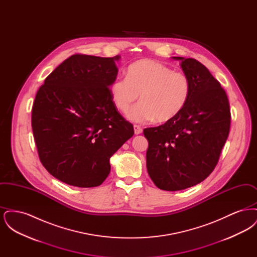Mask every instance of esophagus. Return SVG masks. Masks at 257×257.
I'll return each instance as SVG.
<instances>
[{
  "mask_svg": "<svg viewBox=\"0 0 257 257\" xmlns=\"http://www.w3.org/2000/svg\"><path fill=\"white\" fill-rule=\"evenodd\" d=\"M134 132L136 135H140L143 133V128L139 125H134Z\"/></svg>",
  "mask_w": 257,
  "mask_h": 257,
  "instance_id": "obj_1",
  "label": "esophagus"
}]
</instances>
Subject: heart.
<instances>
[{"label": "heart", "mask_w": 257, "mask_h": 257, "mask_svg": "<svg viewBox=\"0 0 257 257\" xmlns=\"http://www.w3.org/2000/svg\"><path fill=\"white\" fill-rule=\"evenodd\" d=\"M110 97L120 111H126L139 98L142 102L128 111L135 122L175 118L191 94V82L183 72L172 71L159 61L143 59L129 65L127 76L116 78L110 86Z\"/></svg>", "instance_id": "heart-1"}]
</instances>
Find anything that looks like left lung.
Wrapping results in <instances>:
<instances>
[{
    "label": "left lung",
    "mask_w": 257,
    "mask_h": 257,
    "mask_svg": "<svg viewBox=\"0 0 257 257\" xmlns=\"http://www.w3.org/2000/svg\"><path fill=\"white\" fill-rule=\"evenodd\" d=\"M191 82L182 111L158 127L146 128L147 172L165 191L200 183L214 171L230 128L227 95L207 68L195 59L172 57Z\"/></svg>",
    "instance_id": "1"
}]
</instances>
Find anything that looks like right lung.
<instances>
[{"label": "right lung", "mask_w": 257, "mask_h": 257, "mask_svg": "<svg viewBox=\"0 0 257 257\" xmlns=\"http://www.w3.org/2000/svg\"><path fill=\"white\" fill-rule=\"evenodd\" d=\"M120 56L73 55L39 87L32 127L39 159L50 174L80 188L97 187L110 171V158L134 135L117 112L110 87Z\"/></svg>", "instance_id": "add662e5"}]
</instances>
